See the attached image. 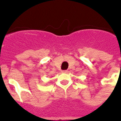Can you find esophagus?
Masks as SVG:
<instances>
[{
	"label": "esophagus",
	"mask_w": 121,
	"mask_h": 121,
	"mask_svg": "<svg viewBox=\"0 0 121 121\" xmlns=\"http://www.w3.org/2000/svg\"><path fill=\"white\" fill-rule=\"evenodd\" d=\"M62 72L64 73H66L68 72V71H67V70H62Z\"/></svg>",
	"instance_id": "obj_1"
}]
</instances>
